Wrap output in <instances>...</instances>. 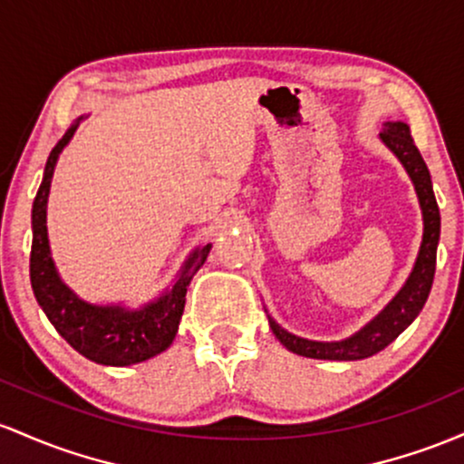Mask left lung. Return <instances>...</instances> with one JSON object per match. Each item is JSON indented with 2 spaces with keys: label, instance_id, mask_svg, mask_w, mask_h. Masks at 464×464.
<instances>
[{
  "label": "left lung",
  "instance_id": "left-lung-1",
  "mask_svg": "<svg viewBox=\"0 0 464 464\" xmlns=\"http://www.w3.org/2000/svg\"><path fill=\"white\" fill-rule=\"evenodd\" d=\"M382 140L386 147L392 150L405 166L408 175L412 177L416 195H419L420 210H423V243H420L419 258H416L414 272L405 283V287L399 291L386 309L382 311L368 326L355 333L353 337L342 342H311L302 340L280 329L278 324L269 317L274 335L278 337L280 344L295 355L311 357V359H333V362H353V359H366L383 351L390 342H394L401 335V331L408 329L412 320L420 314L425 300H428L431 283H434L436 272V246L440 237V212L436 204L434 190H431V177L428 164L420 158L416 149L410 127L403 122H388L383 129Z\"/></svg>",
  "mask_w": 464,
  "mask_h": 464
}]
</instances>
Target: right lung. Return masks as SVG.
<instances>
[{
	"label": "right lung",
	"instance_id": "obj_1",
	"mask_svg": "<svg viewBox=\"0 0 464 464\" xmlns=\"http://www.w3.org/2000/svg\"><path fill=\"white\" fill-rule=\"evenodd\" d=\"M78 127L72 124L67 133L52 149L45 164L44 181L33 204V252H30V283L34 298L59 335L74 351L102 366H129L144 362L166 351L175 340L177 326L186 304V289L192 276L204 265L210 243L195 249L181 269L179 280L169 294L158 302H150L140 311H124L120 306H93L78 300L61 283L54 263L50 258L48 227H45V206H48L50 181L59 153L70 142Z\"/></svg>",
	"mask_w": 464,
	"mask_h": 464
}]
</instances>
